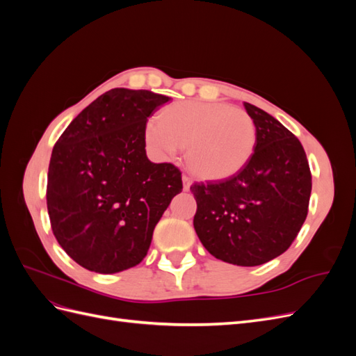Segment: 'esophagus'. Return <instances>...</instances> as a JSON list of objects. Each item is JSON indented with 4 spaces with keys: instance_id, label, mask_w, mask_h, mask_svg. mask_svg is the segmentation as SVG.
Segmentation results:
<instances>
[{
    "instance_id": "34e87169",
    "label": "esophagus",
    "mask_w": 356,
    "mask_h": 356,
    "mask_svg": "<svg viewBox=\"0 0 356 356\" xmlns=\"http://www.w3.org/2000/svg\"><path fill=\"white\" fill-rule=\"evenodd\" d=\"M191 184H193L191 178H190V177H187V175H182V187H184V190H186V191H188V190H190Z\"/></svg>"
}]
</instances>
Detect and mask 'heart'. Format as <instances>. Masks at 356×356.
<instances>
[{"label":"heart","instance_id":"obj_1","mask_svg":"<svg viewBox=\"0 0 356 356\" xmlns=\"http://www.w3.org/2000/svg\"><path fill=\"white\" fill-rule=\"evenodd\" d=\"M153 153L170 159L187 145V163L204 179H224L250 161L257 127L251 115L222 102L184 101L161 110L145 126Z\"/></svg>","mask_w":356,"mask_h":356}]
</instances>
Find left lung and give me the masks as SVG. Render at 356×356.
<instances>
[{
	"label": "left lung",
	"mask_w": 356,
	"mask_h": 356,
	"mask_svg": "<svg viewBox=\"0 0 356 356\" xmlns=\"http://www.w3.org/2000/svg\"><path fill=\"white\" fill-rule=\"evenodd\" d=\"M257 127L250 161L230 178L190 187L195 230L218 260L260 266L284 254L307 217L312 175L305 148L275 117L245 102Z\"/></svg>",
	"instance_id": "8db88e82"
}]
</instances>
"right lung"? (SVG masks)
I'll return each instance as SVG.
<instances>
[{
    "label": "right lung",
    "mask_w": 356,
    "mask_h": 356,
    "mask_svg": "<svg viewBox=\"0 0 356 356\" xmlns=\"http://www.w3.org/2000/svg\"><path fill=\"white\" fill-rule=\"evenodd\" d=\"M170 98L111 89L74 118L53 147L47 211L56 241L75 263L117 273L144 260L153 232L182 190L172 163L145 153L148 117Z\"/></svg>",
    "instance_id": "right-lung-1"
}]
</instances>
